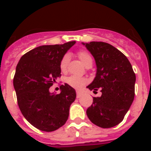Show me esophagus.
<instances>
[{
  "label": "esophagus",
  "instance_id": "esophagus-1",
  "mask_svg": "<svg viewBox=\"0 0 151 151\" xmlns=\"http://www.w3.org/2000/svg\"><path fill=\"white\" fill-rule=\"evenodd\" d=\"M82 95V92H80V91H77L76 92V97H77V98H79L80 97H81V96Z\"/></svg>",
  "mask_w": 151,
  "mask_h": 151
}]
</instances>
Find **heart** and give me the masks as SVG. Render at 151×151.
<instances>
[{
	"instance_id": "heart-1",
	"label": "heart",
	"mask_w": 151,
	"mask_h": 151,
	"mask_svg": "<svg viewBox=\"0 0 151 151\" xmlns=\"http://www.w3.org/2000/svg\"><path fill=\"white\" fill-rule=\"evenodd\" d=\"M79 59L81 60L82 63L85 66H87L88 64L92 63V58L88 53L85 51H81L78 54ZM69 61V56L66 54L63 57L60 63V67L61 71L63 73H65L67 70L68 64ZM66 83L71 87L75 88H81L82 86L85 85L88 82L87 78H82V77H78L76 76H70L67 77L66 79Z\"/></svg>"
}]
</instances>
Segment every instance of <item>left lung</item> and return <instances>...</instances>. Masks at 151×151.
I'll return each mask as SVG.
<instances>
[{"label":"left lung","instance_id":"obj_1","mask_svg":"<svg viewBox=\"0 0 151 151\" xmlns=\"http://www.w3.org/2000/svg\"><path fill=\"white\" fill-rule=\"evenodd\" d=\"M82 44L97 66L95 78L87 88L102 92L101 97H93L86 113L94 125L112 128L123 120L134 101L135 74L127 57L113 45L101 41Z\"/></svg>","mask_w":151,"mask_h":151}]
</instances>
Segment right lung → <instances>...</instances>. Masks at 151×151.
I'll use <instances>...</instances> for the list:
<instances>
[{
  "mask_svg": "<svg viewBox=\"0 0 151 151\" xmlns=\"http://www.w3.org/2000/svg\"><path fill=\"white\" fill-rule=\"evenodd\" d=\"M75 44L74 41L37 47L17 64L13 86L19 107L26 120L39 130L53 132L67 121L76 91L68 84L61 85L58 94L50 93L49 88L61 76V59Z\"/></svg>",
  "mask_w": 151,
  "mask_h": 151,
  "instance_id": "1",
  "label": "right lung"
}]
</instances>
